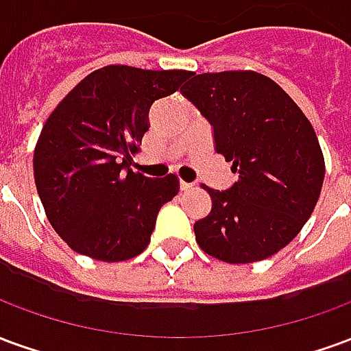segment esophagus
I'll use <instances>...</instances> for the list:
<instances>
[{
	"mask_svg": "<svg viewBox=\"0 0 351 351\" xmlns=\"http://www.w3.org/2000/svg\"><path fill=\"white\" fill-rule=\"evenodd\" d=\"M191 186H193V184H190V182H184V180H180V190L188 191V190H191Z\"/></svg>",
	"mask_w": 351,
	"mask_h": 351,
	"instance_id": "esophagus-1",
	"label": "esophagus"
}]
</instances>
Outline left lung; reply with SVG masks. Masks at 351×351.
<instances>
[{"label":"left lung","mask_w":351,"mask_h":351,"mask_svg":"<svg viewBox=\"0 0 351 351\" xmlns=\"http://www.w3.org/2000/svg\"><path fill=\"white\" fill-rule=\"evenodd\" d=\"M180 92L213 123L216 152L239 175L229 190L203 186L213 208L195 221V241L226 263L271 258L299 235L319 199L325 161L316 131L261 73H203Z\"/></svg>","instance_id":"left-lung-1"}]
</instances>
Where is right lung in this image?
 <instances>
[{
	"label": "right lung",
	"instance_id": "right-lung-1",
	"mask_svg": "<svg viewBox=\"0 0 351 351\" xmlns=\"http://www.w3.org/2000/svg\"><path fill=\"white\" fill-rule=\"evenodd\" d=\"M190 71L105 65L80 80L50 112L37 138L34 176L50 226L71 250L116 263L150 243L178 176L135 173L152 103L175 93Z\"/></svg>",
	"mask_w": 351,
	"mask_h": 351
}]
</instances>
